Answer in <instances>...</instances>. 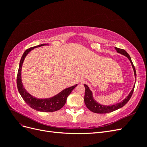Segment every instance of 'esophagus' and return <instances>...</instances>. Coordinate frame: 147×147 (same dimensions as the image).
I'll return each instance as SVG.
<instances>
[{
    "instance_id": "obj_1",
    "label": "esophagus",
    "mask_w": 147,
    "mask_h": 147,
    "mask_svg": "<svg viewBox=\"0 0 147 147\" xmlns=\"http://www.w3.org/2000/svg\"><path fill=\"white\" fill-rule=\"evenodd\" d=\"M86 83V81L85 80L82 79V80H80V83L81 84H84V83Z\"/></svg>"
}]
</instances>
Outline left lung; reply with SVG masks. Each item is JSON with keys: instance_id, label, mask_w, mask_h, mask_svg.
I'll return each instance as SVG.
<instances>
[{"instance_id": "left-lung-1", "label": "left lung", "mask_w": 147, "mask_h": 147, "mask_svg": "<svg viewBox=\"0 0 147 147\" xmlns=\"http://www.w3.org/2000/svg\"><path fill=\"white\" fill-rule=\"evenodd\" d=\"M115 48L116 49L118 53H120V54L126 56L129 59V60L130 61L132 67L133 68V70H134L135 78L136 79V72L135 67L132 63L130 56L129 55L128 53L125 50H123V49H120V48H118L117 47H115ZM84 87H85V94H84V103H85L86 106L87 107V108L89 110H91V112H94V113H107L113 112V111H115V110H117L120 108L123 107L124 105L127 104V102L131 99V97L132 95L133 91H134V87H135V86H134V87H133V88L132 89V90L130 92L129 94H128V96L123 101H121V102H119V103H118L117 104L107 106V105H101V104H99L97 102H96L94 99V98H93L92 91L90 90L89 87L85 84H84Z\"/></svg>"}]
</instances>
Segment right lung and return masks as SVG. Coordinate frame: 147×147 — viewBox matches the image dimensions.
Returning <instances> with one entry per match:
<instances>
[{"instance_id": "right-lung-1", "label": "right lung", "mask_w": 147, "mask_h": 147, "mask_svg": "<svg viewBox=\"0 0 147 147\" xmlns=\"http://www.w3.org/2000/svg\"><path fill=\"white\" fill-rule=\"evenodd\" d=\"M48 45V44L46 43L41 44V45L27 49V50L24 51L20 60L19 69L17 75L16 83L18 90V91L20 95L21 96L22 98L23 99L29 107H30L31 108L37 111H40V112H53L57 110H59L65 105L68 96L70 94L74 89L77 86V84H75V85L73 86L65 89V90L60 92L59 94H57V95L52 97H50V98L37 99L35 98V97H33L32 95H30L29 92L26 91L23 85L21 80V69L26 56H27V55L31 50H32L35 48Z\"/></svg>"}]
</instances>
